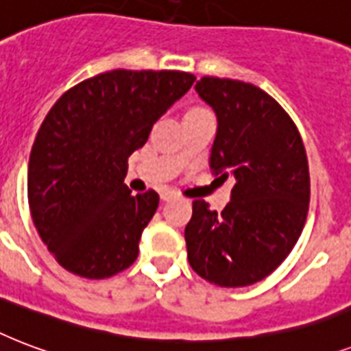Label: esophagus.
<instances>
[{
    "mask_svg": "<svg viewBox=\"0 0 351 351\" xmlns=\"http://www.w3.org/2000/svg\"><path fill=\"white\" fill-rule=\"evenodd\" d=\"M173 197H176V192H172V190H165V192H161L162 201H172Z\"/></svg>",
    "mask_w": 351,
    "mask_h": 351,
    "instance_id": "34e87169",
    "label": "esophagus"
}]
</instances>
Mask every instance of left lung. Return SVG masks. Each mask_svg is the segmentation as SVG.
<instances>
[{"label":"left lung","instance_id":"left-lung-1","mask_svg":"<svg viewBox=\"0 0 351 351\" xmlns=\"http://www.w3.org/2000/svg\"><path fill=\"white\" fill-rule=\"evenodd\" d=\"M195 93L218 119L208 165L234 186L219 214L192 201L190 267L219 287L251 286L286 260L308 218L304 143L284 108L252 84L203 77Z\"/></svg>","mask_w":351,"mask_h":351}]
</instances>
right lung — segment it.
Returning <instances> with one entry per match:
<instances>
[{
  "instance_id": "right-lung-1",
  "label": "right lung",
  "mask_w": 351,
  "mask_h": 351,
  "mask_svg": "<svg viewBox=\"0 0 351 351\" xmlns=\"http://www.w3.org/2000/svg\"><path fill=\"white\" fill-rule=\"evenodd\" d=\"M194 80L183 71L113 69L65 91L43 119L27 195L38 234L69 273L108 278L137 260L159 194L132 195L128 157Z\"/></svg>"
}]
</instances>
